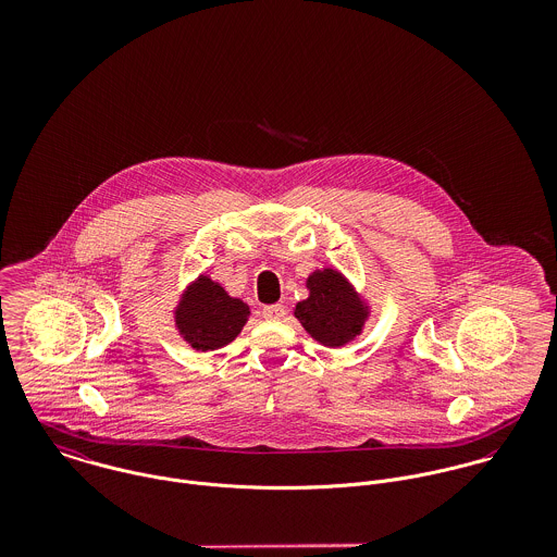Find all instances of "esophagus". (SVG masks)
Listing matches in <instances>:
<instances>
[{"instance_id":"esophagus-1","label":"esophagus","mask_w":557,"mask_h":557,"mask_svg":"<svg viewBox=\"0 0 557 557\" xmlns=\"http://www.w3.org/2000/svg\"><path fill=\"white\" fill-rule=\"evenodd\" d=\"M263 318L265 319H283L285 318V307L283 305H268V307H263Z\"/></svg>"}]
</instances>
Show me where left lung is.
Masks as SVG:
<instances>
[{
	"label": "left lung",
	"mask_w": 557,
	"mask_h": 557,
	"mask_svg": "<svg viewBox=\"0 0 557 557\" xmlns=\"http://www.w3.org/2000/svg\"><path fill=\"white\" fill-rule=\"evenodd\" d=\"M309 289L311 296L298 302L296 318L319 343L341 347L362 330L364 309L338 272H315L309 276Z\"/></svg>",
	"instance_id": "8db88e82"
}]
</instances>
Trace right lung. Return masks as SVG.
Listing matches in <instances>:
<instances>
[{
  "instance_id": "add662e5",
  "label": "right lung",
  "mask_w": 557,
  "mask_h": 557,
  "mask_svg": "<svg viewBox=\"0 0 557 557\" xmlns=\"http://www.w3.org/2000/svg\"><path fill=\"white\" fill-rule=\"evenodd\" d=\"M248 307L225 294L221 285L201 276L177 309V327L184 338L201 351L232 343L246 323Z\"/></svg>"
}]
</instances>
